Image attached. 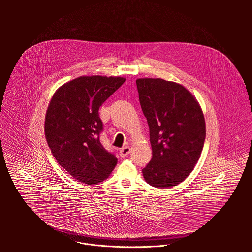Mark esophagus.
<instances>
[{"instance_id": "1", "label": "esophagus", "mask_w": 252, "mask_h": 252, "mask_svg": "<svg viewBox=\"0 0 252 252\" xmlns=\"http://www.w3.org/2000/svg\"><path fill=\"white\" fill-rule=\"evenodd\" d=\"M130 151H131V149L129 146H124L119 150V154L121 157H126L130 153Z\"/></svg>"}]
</instances>
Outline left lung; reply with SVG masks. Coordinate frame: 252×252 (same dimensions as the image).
<instances>
[{
	"instance_id": "obj_1",
	"label": "left lung",
	"mask_w": 252,
	"mask_h": 252,
	"mask_svg": "<svg viewBox=\"0 0 252 252\" xmlns=\"http://www.w3.org/2000/svg\"><path fill=\"white\" fill-rule=\"evenodd\" d=\"M141 107L149 127L151 161L145 181L163 189L185 180L197 164L206 139L203 111L182 85L161 78L136 80Z\"/></svg>"
}]
</instances>
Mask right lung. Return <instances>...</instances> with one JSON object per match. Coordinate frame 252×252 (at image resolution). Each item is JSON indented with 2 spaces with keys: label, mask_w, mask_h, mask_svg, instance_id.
<instances>
[{
  "label": "right lung",
  "mask_w": 252,
  "mask_h": 252,
  "mask_svg": "<svg viewBox=\"0 0 252 252\" xmlns=\"http://www.w3.org/2000/svg\"><path fill=\"white\" fill-rule=\"evenodd\" d=\"M124 77L80 76L53 95L44 122L45 138L58 164L86 184L106 180L117 164L100 142L99 108L124 83Z\"/></svg>",
  "instance_id": "obj_1"
}]
</instances>
